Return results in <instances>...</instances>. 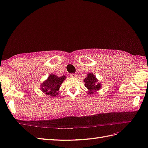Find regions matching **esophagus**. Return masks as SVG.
<instances>
[{
  "label": "esophagus",
  "mask_w": 148,
  "mask_h": 148,
  "mask_svg": "<svg viewBox=\"0 0 148 148\" xmlns=\"http://www.w3.org/2000/svg\"><path fill=\"white\" fill-rule=\"evenodd\" d=\"M76 74H71L69 75V76L71 77V78H75L76 77Z\"/></svg>",
  "instance_id": "34e87169"
}]
</instances>
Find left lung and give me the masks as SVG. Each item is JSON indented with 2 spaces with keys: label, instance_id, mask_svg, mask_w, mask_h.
I'll return each instance as SVG.
<instances>
[{
  "label": "left lung",
  "instance_id": "left-lung-1",
  "mask_svg": "<svg viewBox=\"0 0 148 148\" xmlns=\"http://www.w3.org/2000/svg\"><path fill=\"white\" fill-rule=\"evenodd\" d=\"M84 86L88 90V93L92 94L99 90L101 87V82H98V79L93 73H88L87 77L84 79Z\"/></svg>",
  "mask_w": 148,
  "mask_h": 148
}]
</instances>
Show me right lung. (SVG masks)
Returning <instances> with one entry per match:
<instances>
[{
    "label": "right lung",
    "instance_id": "right-lung-1",
    "mask_svg": "<svg viewBox=\"0 0 148 148\" xmlns=\"http://www.w3.org/2000/svg\"><path fill=\"white\" fill-rule=\"evenodd\" d=\"M65 75L58 77L55 74H50L48 79L41 85V90L49 97H56L62 82L66 79Z\"/></svg>",
    "mask_w": 148,
    "mask_h": 148
}]
</instances>
